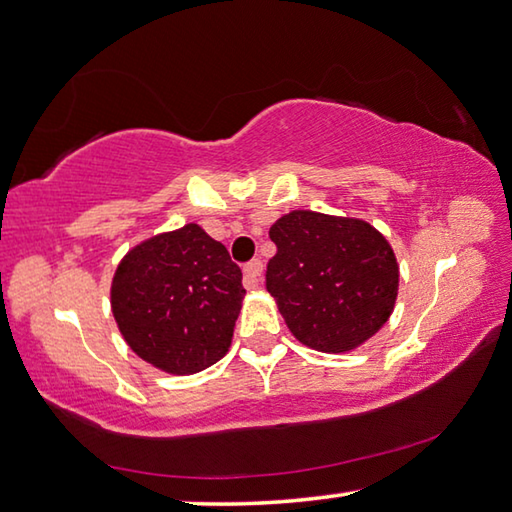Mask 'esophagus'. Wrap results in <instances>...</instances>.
<instances>
[{
	"label": "esophagus",
	"instance_id": "obj_1",
	"mask_svg": "<svg viewBox=\"0 0 512 512\" xmlns=\"http://www.w3.org/2000/svg\"><path fill=\"white\" fill-rule=\"evenodd\" d=\"M261 274H263L261 258H254V261H249L245 265V276H242V283H245V288L247 290L258 288V283H261Z\"/></svg>",
	"mask_w": 512,
	"mask_h": 512
}]
</instances>
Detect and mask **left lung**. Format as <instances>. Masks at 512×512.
Segmentation results:
<instances>
[{
    "mask_svg": "<svg viewBox=\"0 0 512 512\" xmlns=\"http://www.w3.org/2000/svg\"><path fill=\"white\" fill-rule=\"evenodd\" d=\"M265 288L292 335L324 353L353 351L387 324L398 297L393 249L369 222L292 211L270 229Z\"/></svg>",
    "mask_w": 512,
    "mask_h": 512,
    "instance_id": "left-lung-1",
    "label": "left lung"
}]
</instances>
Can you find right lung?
<instances>
[{
	"instance_id": "right-lung-1",
	"label": "right lung",
	"mask_w": 512,
	"mask_h": 512,
	"mask_svg": "<svg viewBox=\"0 0 512 512\" xmlns=\"http://www.w3.org/2000/svg\"><path fill=\"white\" fill-rule=\"evenodd\" d=\"M242 297L240 267L197 224L141 242L112 281V312L125 342L141 360L175 375L224 357Z\"/></svg>"
}]
</instances>
